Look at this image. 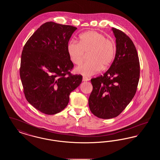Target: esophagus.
<instances>
[{
    "instance_id": "1",
    "label": "esophagus",
    "mask_w": 160,
    "mask_h": 160,
    "mask_svg": "<svg viewBox=\"0 0 160 160\" xmlns=\"http://www.w3.org/2000/svg\"><path fill=\"white\" fill-rule=\"evenodd\" d=\"M88 80H89V78H88L85 77H83V82H87V81H88Z\"/></svg>"
}]
</instances>
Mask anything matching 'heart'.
Returning <instances> with one entry per match:
<instances>
[{
    "instance_id": "1",
    "label": "heart",
    "mask_w": 160,
    "mask_h": 160,
    "mask_svg": "<svg viewBox=\"0 0 160 160\" xmlns=\"http://www.w3.org/2000/svg\"><path fill=\"white\" fill-rule=\"evenodd\" d=\"M70 60L76 65L82 63L86 54L87 62L76 68V72L84 76H91L101 69L108 68L112 63L116 53V44L112 39L97 31H88L79 37V43L70 41L67 44Z\"/></svg>"
}]
</instances>
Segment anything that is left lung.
Wrapping results in <instances>:
<instances>
[{"mask_svg":"<svg viewBox=\"0 0 160 160\" xmlns=\"http://www.w3.org/2000/svg\"><path fill=\"white\" fill-rule=\"evenodd\" d=\"M116 42L114 61L102 76L92 78L93 89L89 98L92 113L101 119L121 114L137 91L140 62L132 40L122 31L112 28Z\"/></svg>","mask_w":160,"mask_h":160,"instance_id":"obj_1","label":"left lung"}]
</instances>
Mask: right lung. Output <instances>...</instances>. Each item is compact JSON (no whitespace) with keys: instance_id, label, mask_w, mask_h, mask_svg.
<instances>
[{"instance_id":"1","label":"right lung","mask_w":160,"mask_h":160,"mask_svg":"<svg viewBox=\"0 0 160 160\" xmlns=\"http://www.w3.org/2000/svg\"><path fill=\"white\" fill-rule=\"evenodd\" d=\"M77 29L46 22L23 47L20 76L24 96L44 114L63 110L68 104L70 93L82 83V76L70 72L74 64L67 52L69 40Z\"/></svg>"}]
</instances>
